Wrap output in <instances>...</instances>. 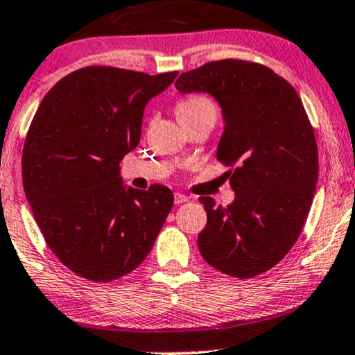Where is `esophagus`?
I'll return each mask as SVG.
<instances>
[{"label": "esophagus", "mask_w": 355, "mask_h": 355, "mask_svg": "<svg viewBox=\"0 0 355 355\" xmlns=\"http://www.w3.org/2000/svg\"><path fill=\"white\" fill-rule=\"evenodd\" d=\"M173 200H175V203H177V205H180V203H185V202H189V197H187V195H183V193H175L173 195Z\"/></svg>", "instance_id": "34e87169"}]
</instances>
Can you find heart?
<instances>
[{
  "mask_svg": "<svg viewBox=\"0 0 355 355\" xmlns=\"http://www.w3.org/2000/svg\"><path fill=\"white\" fill-rule=\"evenodd\" d=\"M178 120L182 118H195V116H211L217 118V105L209 96L203 95H190L180 100L175 107Z\"/></svg>",
  "mask_w": 355,
  "mask_h": 355,
  "instance_id": "heart-1",
  "label": "heart"
}]
</instances>
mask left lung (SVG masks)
<instances>
[{"label": "left lung", "mask_w": 355, "mask_h": 355, "mask_svg": "<svg viewBox=\"0 0 355 355\" xmlns=\"http://www.w3.org/2000/svg\"><path fill=\"white\" fill-rule=\"evenodd\" d=\"M175 87L218 101L223 133L217 160L234 166L227 172L235 191L230 205L200 197L207 225L198 250L227 275L263 274L294 247L315 193L319 157L302 101L270 68L242 60L182 73Z\"/></svg>", "instance_id": "8db88e82"}]
</instances>
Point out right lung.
I'll return each mask as SVG.
<instances>
[{
    "instance_id": "1",
    "label": "right lung",
    "mask_w": 355,
    "mask_h": 355,
    "mask_svg": "<svg viewBox=\"0 0 355 355\" xmlns=\"http://www.w3.org/2000/svg\"><path fill=\"white\" fill-rule=\"evenodd\" d=\"M177 75L81 68L46 93L31 121L26 200L53 254L83 279L110 282L135 270L172 210L168 187L126 189L120 162L140 141L145 105Z\"/></svg>"
}]
</instances>
